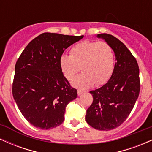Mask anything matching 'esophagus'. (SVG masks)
Returning <instances> with one entry per match:
<instances>
[{"mask_svg":"<svg viewBox=\"0 0 152 152\" xmlns=\"http://www.w3.org/2000/svg\"><path fill=\"white\" fill-rule=\"evenodd\" d=\"M83 92H84V91H83L80 90V89H78V90L77 91V94H78V96H81V94L83 93Z\"/></svg>","mask_w":152,"mask_h":152,"instance_id":"34e87169","label":"esophagus"}]
</instances>
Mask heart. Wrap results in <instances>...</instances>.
<instances>
[{
    "instance_id": "b5f03b06",
    "label": "heart",
    "mask_w": 152,
    "mask_h": 152,
    "mask_svg": "<svg viewBox=\"0 0 152 152\" xmlns=\"http://www.w3.org/2000/svg\"><path fill=\"white\" fill-rule=\"evenodd\" d=\"M59 64L68 80L72 79L81 67L83 72L71 83L76 88L86 89L95 83L100 86L109 81L114 69V54L109 43L85 41L74 45L70 56L62 55Z\"/></svg>"
}]
</instances>
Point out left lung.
<instances>
[{"instance_id": "left-lung-1", "label": "left lung", "mask_w": 152, "mask_h": 152, "mask_svg": "<svg viewBox=\"0 0 152 152\" xmlns=\"http://www.w3.org/2000/svg\"><path fill=\"white\" fill-rule=\"evenodd\" d=\"M97 37L111 46L116 63L107 83L90 91L93 103L86 111V121L96 129L109 131L119 126L133 109L140 91L139 69L134 56L118 38L107 34Z\"/></svg>"}]
</instances>
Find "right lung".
<instances>
[{
	"label": "right lung",
	"instance_id": "right-lung-1",
	"mask_svg": "<svg viewBox=\"0 0 152 152\" xmlns=\"http://www.w3.org/2000/svg\"><path fill=\"white\" fill-rule=\"evenodd\" d=\"M83 36L43 33L23 50L15 66L12 92L23 116L33 126L50 129L64 122L66 107L77 97L64 77L59 59Z\"/></svg>",
	"mask_w": 152,
	"mask_h": 152
}]
</instances>
